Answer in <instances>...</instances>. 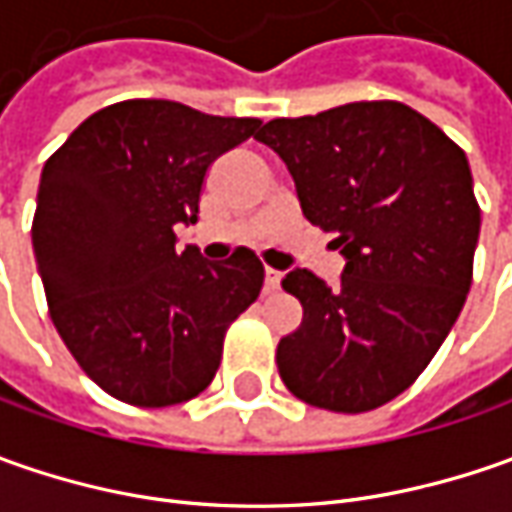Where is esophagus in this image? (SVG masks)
<instances>
[{"label": "esophagus", "instance_id": "obj_1", "mask_svg": "<svg viewBox=\"0 0 512 512\" xmlns=\"http://www.w3.org/2000/svg\"><path fill=\"white\" fill-rule=\"evenodd\" d=\"M279 285H282V273H279V270H273V267H265V290L267 293L279 290Z\"/></svg>", "mask_w": 512, "mask_h": 512}]
</instances>
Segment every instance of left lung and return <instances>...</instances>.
Here are the masks:
<instances>
[{
    "label": "left lung",
    "instance_id": "obj_1",
    "mask_svg": "<svg viewBox=\"0 0 512 512\" xmlns=\"http://www.w3.org/2000/svg\"><path fill=\"white\" fill-rule=\"evenodd\" d=\"M256 139L344 256L339 285L305 267L282 279L305 316L279 342V376L313 407L376 410L419 379L462 313L482 227L467 156L390 99L273 119Z\"/></svg>",
    "mask_w": 512,
    "mask_h": 512
}]
</instances>
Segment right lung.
<instances>
[{
	"label": "right lung",
	"mask_w": 512,
	"mask_h": 512,
	"mask_svg": "<svg viewBox=\"0 0 512 512\" xmlns=\"http://www.w3.org/2000/svg\"><path fill=\"white\" fill-rule=\"evenodd\" d=\"M262 122L168 99L96 110L45 162L33 253L50 319L73 359L119 402L168 407L213 382L230 322L259 299L265 267L236 250H176L199 219L207 168Z\"/></svg>",
	"instance_id": "right-lung-1"
}]
</instances>
